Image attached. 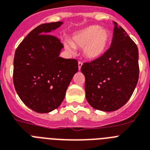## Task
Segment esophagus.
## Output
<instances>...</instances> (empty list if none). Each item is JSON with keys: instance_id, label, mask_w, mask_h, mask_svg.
Listing matches in <instances>:
<instances>
[{"instance_id": "esophagus-1", "label": "esophagus", "mask_w": 150, "mask_h": 150, "mask_svg": "<svg viewBox=\"0 0 150 150\" xmlns=\"http://www.w3.org/2000/svg\"><path fill=\"white\" fill-rule=\"evenodd\" d=\"M82 65H83V63H82V62H81V61H80V62H79V63H78V69H79V70H81V67H82Z\"/></svg>"}]
</instances>
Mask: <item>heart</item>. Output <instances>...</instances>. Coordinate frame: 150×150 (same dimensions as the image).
Returning <instances> with one entry per match:
<instances>
[{
  "instance_id": "heart-1",
  "label": "heart",
  "mask_w": 150,
  "mask_h": 150,
  "mask_svg": "<svg viewBox=\"0 0 150 150\" xmlns=\"http://www.w3.org/2000/svg\"><path fill=\"white\" fill-rule=\"evenodd\" d=\"M110 41L111 34L108 30L99 25H90L75 32L70 42H65L64 46L69 52H74V47L83 49V56L94 60L105 54Z\"/></svg>"
}]
</instances>
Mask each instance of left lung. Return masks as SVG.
Listing matches in <instances>:
<instances>
[{
    "instance_id": "left-lung-1",
    "label": "left lung",
    "mask_w": 150,
    "mask_h": 150,
    "mask_svg": "<svg viewBox=\"0 0 150 150\" xmlns=\"http://www.w3.org/2000/svg\"><path fill=\"white\" fill-rule=\"evenodd\" d=\"M114 24L112 42L105 54L81 67L87 102L104 111H115L126 104L139 73L137 45L122 28Z\"/></svg>"
}]
</instances>
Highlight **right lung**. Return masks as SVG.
<instances>
[{
  "instance_id": "1",
  "label": "right lung",
  "mask_w": 150,
  "mask_h": 150,
  "mask_svg": "<svg viewBox=\"0 0 150 150\" xmlns=\"http://www.w3.org/2000/svg\"><path fill=\"white\" fill-rule=\"evenodd\" d=\"M62 24H42L34 28L14 54V88L24 104L38 113H48L61 105L69 83L78 71L76 59L59 57L63 44L50 35Z\"/></svg>"
}]
</instances>
